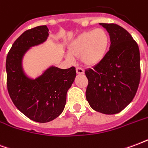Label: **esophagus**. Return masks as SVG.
Here are the masks:
<instances>
[{
	"instance_id": "esophagus-1",
	"label": "esophagus",
	"mask_w": 148,
	"mask_h": 148,
	"mask_svg": "<svg viewBox=\"0 0 148 148\" xmlns=\"http://www.w3.org/2000/svg\"><path fill=\"white\" fill-rule=\"evenodd\" d=\"M76 72L77 74H84V70L80 67L76 68Z\"/></svg>"
}]
</instances>
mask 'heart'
Listing matches in <instances>:
<instances>
[{
    "label": "heart",
    "instance_id": "heart-1",
    "mask_svg": "<svg viewBox=\"0 0 148 148\" xmlns=\"http://www.w3.org/2000/svg\"><path fill=\"white\" fill-rule=\"evenodd\" d=\"M110 43L108 32L97 28L81 33L71 42L68 51L71 57H81L83 64L96 66L106 57ZM69 58L71 57L69 56Z\"/></svg>",
    "mask_w": 148,
    "mask_h": 148
}]
</instances>
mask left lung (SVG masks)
I'll return each mask as SVG.
<instances>
[{"label": "left lung", "mask_w": 148, "mask_h": 148, "mask_svg": "<svg viewBox=\"0 0 148 148\" xmlns=\"http://www.w3.org/2000/svg\"><path fill=\"white\" fill-rule=\"evenodd\" d=\"M110 36L106 57L85 74L86 97L91 108L104 114L121 112L132 101L140 80V55L129 32L116 24L100 23Z\"/></svg>", "instance_id": "8db88e82"}]
</instances>
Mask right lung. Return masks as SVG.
<instances>
[{"label":"right lung","mask_w":148,"mask_h":148,"mask_svg":"<svg viewBox=\"0 0 148 148\" xmlns=\"http://www.w3.org/2000/svg\"><path fill=\"white\" fill-rule=\"evenodd\" d=\"M48 36L46 25L25 31L14 42L6 58L7 88L12 102L31 120L46 123L58 117L66 101V93L76 77L75 67L51 66L42 76L32 80L22 71L21 59L30 47Z\"/></svg>","instance_id":"1"}]
</instances>
